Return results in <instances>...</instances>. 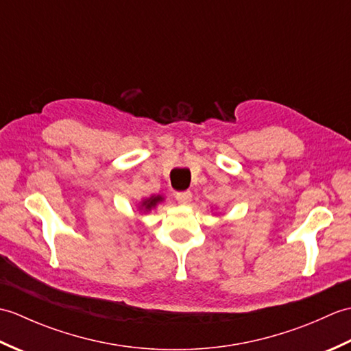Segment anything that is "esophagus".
Wrapping results in <instances>:
<instances>
[{
	"label": "esophagus",
	"mask_w": 351,
	"mask_h": 351,
	"mask_svg": "<svg viewBox=\"0 0 351 351\" xmlns=\"http://www.w3.org/2000/svg\"><path fill=\"white\" fill-rule=\"evenodd\" d=\"M193 195L191 191H181V193H176V200L180 202L181 205H187L190 200H191Z\"/></svg>",
	"instance_id": "obj_1"
}]
</instances>
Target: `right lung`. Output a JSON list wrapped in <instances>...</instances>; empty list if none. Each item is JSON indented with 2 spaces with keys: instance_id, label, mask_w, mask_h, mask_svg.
<instances>
[{
  "instance_id": "1",
  "label": "right lung",
  "mask_w": 351,
  "mask_h": 351,
  "mask_svg": "<svg viewBox=\"0 0 351 351\" xmlns=\"http://www.w3.org/2000/svg\"><path fill=\"white\" fill-rule=\"evenodd\" d=\"M160 200H162L161 196H156V197H151V199H146L143 204H141V206H145V210H151V208H154L156 204L160 202Z\"/></svg>"
}]
</instances>
